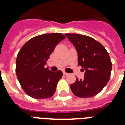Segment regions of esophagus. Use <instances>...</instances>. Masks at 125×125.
I'll list each match as a JSON object with an SVG mask.
<instances>
[{
    "label": "esophagus",
    "instance_id": "34e87169",
    "mask_svg": "<svg viewBox=\"0 0 125 125\" xmlns=\"http://www.w3.org/2000/svg\"><path fill=\"white\" fill-rule=\"evenodd\" d=\"M63 74H64V75H65V76H66V75H68V73L66 72H65V71H63Z\"/></svg>",
    "mask_w": 125,
    "mask_h": 125
}]
</instances>
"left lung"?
Wrapping results in <instances>:
<instances>
[{"mask_svg": "<svg viewBox=\"0 0 125 125\" xmlns=\"http://www.w3.org/2000/svg\"><path fill=\"white\" fill-rule=\"evenodd\" d=\"M65 36L77 51L78 65L85 71L84 78H76V82L70 85L71 89L80 98L93 97L106 86L110 78L112 64L108 52L91 37L77 34Z\"/></svg>", "mask_w": 125, "mask_h": 125, "instance_id": "left-lung-1", "label": "left lung"}]
</instances>
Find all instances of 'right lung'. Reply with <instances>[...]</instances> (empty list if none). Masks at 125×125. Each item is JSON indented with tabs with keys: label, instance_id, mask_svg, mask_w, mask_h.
<instances>
[{
	"label": "right lung",
	"instance_id": "1",
	"mask_svg": "<svg viewBox=\"0 0 125 125\" xmlns=\"http://www.w3.org/2000/svg\"><path fill=\"white\" fill-rule=\"evenodd\" d=\"M65 38L59 33L40 35L31 38L20 49L16 60L17 77L30 97L48 99L55 93L63 73L52 72L45 65L58 43Z\"/></svg>",
	"mask_w": 125,
	"mask_h": 125
}]
</instances>
